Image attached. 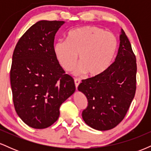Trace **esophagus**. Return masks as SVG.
<instances>
[{
	"label": "esophagus",
	"instance_id": "esophagus-1",
	"mask_svg": "<svg viewBox=\"0 0 151 151\" xmlns=\"http://www.w3.org/2000/svg\"><path fill=\"white\" fill-rule=\"evenodd\" d=\"M81 81L79 80V79H74V84H75V86H76V89H77L78 86L79 85V84H80Z\"/></svg>",
	"mask_w": 151,
	"mask_h": 151
}]
</instances>
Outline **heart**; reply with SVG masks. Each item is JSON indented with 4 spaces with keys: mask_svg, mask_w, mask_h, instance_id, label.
Returning <instances> with one entry per match:
<instances>
[{
    "mask_svg": "<svg viewBox=\"0 0 151 151\" xmlns=\"http://www.w3.org/2000/svg\"><path fill=\"white\" fill-rule=\"evenodd\" d=\"M118 47V40L112 32L87 25L69 32L67 40L58 41L54 45V52L66 71L73 70L79 55L81 63L74 74H87L89 77H96L109 68L116 55Z\"/></svg>",
    "mask_w": 151,
    "mask_h": 151,
    "instance_id": "1",
    "label": "heart"
}]
</instances>
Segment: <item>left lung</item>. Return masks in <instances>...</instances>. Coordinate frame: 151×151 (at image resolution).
Listing matches in <instances>:
<instances>
[{"label": "left lung", "mask_w": 151, "mask_h": 151, "mask_svg": "<svg viewBox=\"0 0 151 151\" xmlns=\"http://www.w3.org/2000/svg\"><path fill=\"white\" fill-rule=\"evenodd\" d=\"M115 61L99 77L84 79L78 91L86 96L88 106L81 116L93 129L107 131L125 117L136 89V59L127 36L121 29Z\"/></svg>", "instance_id": "left-lung-1"}]
</instances>
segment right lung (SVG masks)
<instances>
[{
	"instance_id": "obj_1",
	"label": "right lung",
	"mask_w": 151,
	"mask_h": 151,
	"mask_svg": "<svg viewBox=\"0 0 151 151\" xmlns=\"http://www.w3.org/2000/svg\"><path fill=\"white\" fill-rule=\"evenodd\" d=\"M65 21L40 20L20 37L13 52L10 84L18 116L33 129H45L60 116V107L75 91L54 52L55 34Z\"/></svg>"
}]
</instances>
